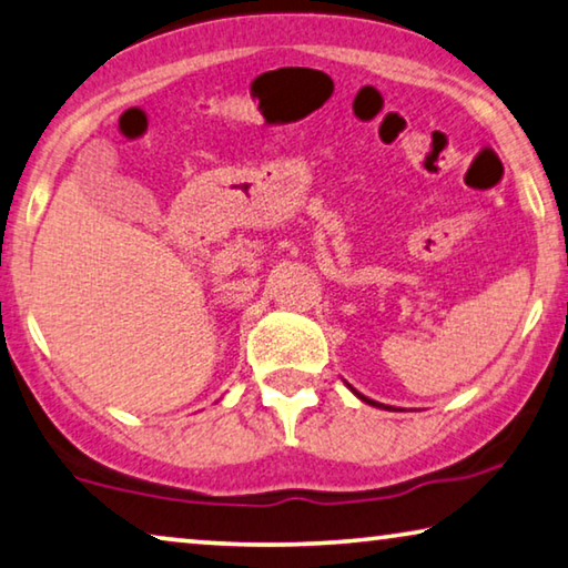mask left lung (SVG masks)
I'll return each instance as SVG.
<instances>
[{
    "label": "left lung",
    "mask_w": 568,
    "mask_h": 568,
    "mask_svg": "<svg viewBox=\"0 0 568 568\" xmlns=\"http://www.w3.org/2000/svg\"><path fill=\"white\" fill-rule=\"evenodd\" d=\"M348 389H351V384H348ZM351 392H354V394H356V397H358V399H362V402H366V404H372V407H379V409H389V407H386V404H379V402L368 399V397H364V394H358L356 389H351Z\"/></svg>",
    "instance_id": "8db88e82"
}]
</instances>
